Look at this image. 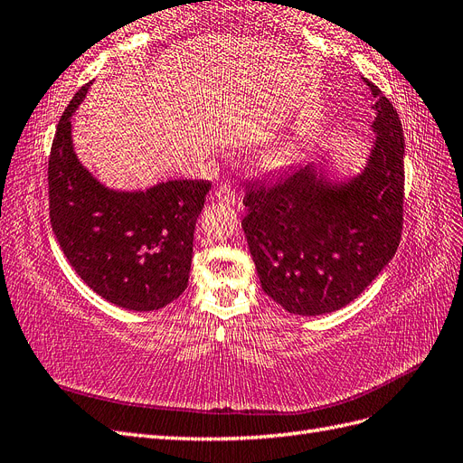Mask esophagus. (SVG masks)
Segmentation results:
<instances>
[{
    "instance_id": "esophagus-1",
    "label": "esophagus",
    "mask_w": 463,
    "mask_h": 463,
    "mask_svg": "<svg viewBox=\"0 0 463 463\" xmlns=\"http://www.w3.org/2000/svg\"><path fill=\"white\" fill-rule=\"evenodd\" d=\"M216 199H218L220 203L230 206V204L235 203L237 193H235V189H233L230 184H223V185H220V187L216 189Z\"/></svg>"
}]
</instances>
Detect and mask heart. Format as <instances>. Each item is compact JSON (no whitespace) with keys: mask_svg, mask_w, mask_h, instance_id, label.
I'll return each mask as SVG.
<instances>
[{"mask_svg":"<svg viewBox=\"0 0 463 463\" xmlns=\"http://www.w3.org/2000/svg\"><path fill=\"white\" fill-rule=\"evenodd\" d=\"M289 156H291V150L282 148V150H278V152L270 154L269 160H266V165H269V167H282V165L288 164Z\"/></svg>","mask_w":463,"mask_h":463,"instance_id":"b5f03b06","label":"heart"}]
</instances>
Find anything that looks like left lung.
<instances>
[{
  "label": "left lung",
  "mask_w": 463,
  "mask_h": 463,
  "mask_svg": "<svg viewBox=\"0 0 463 463\" xmlns=\"http://www.w3.org/2000/svg\"><path fill=\"white\" fill-rule=\"evenodd\" d=\"M378 135L365 172L326 185L313 165L249 184L241 226L262 291L288 313L313 317L352 303L396 255L403 228V129L374 82Z\"/></svg>",
  "instance_id": "8db88e82"
}]
</instances>
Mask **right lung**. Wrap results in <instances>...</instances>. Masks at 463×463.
<instances>
[{
    "instance_id": "obj_1",
    "label": "right lung",
    "mask_w": 463,
    "mask_h": 463,
    "mask_svg": "<svg viewBox=\"0 0 463 463\" xmlns=\"http://www.w3.org/2000/svg\"><path fill=\"white\" fill-rule=\"evenodd\" d=\"M67 104L48 158L50 223L75 272L98 296L129 311H156L187 289L194 223L210 181L177 179L145 193H114L82 167Z\"/></svg>"
}]
</instances>
